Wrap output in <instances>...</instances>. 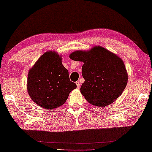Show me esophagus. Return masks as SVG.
I'll use <instances>...</instances> for the list:
<instances>
[{
  "mask_svg": "<svg viewBox=\"0 0 152 152\" xmlns=\"http://www.w3.org/2000/svg\"><path fill=\"white\" fill-rule=\"evenodd\" d=\"M76 85L77 88H78V89H79V88H80V83H79V82H76Z\"/></svg>",
  "mask_w": 152,
  "mask_h": 152,
  "instance_id": "esophagus-1",
  "label": "esophagus"
}]
</instances>
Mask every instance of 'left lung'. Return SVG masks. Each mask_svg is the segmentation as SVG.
<instances>
[{"mask_svg":"<svg viewBox=\"0 0 152 152\" xmlns=\"http://www.w3.org/2000/svg\"><path fill=\"white\" fill-rule=\"evenodd\" d=\"M69 58L84 63L85 79L80 92L92 105L104 107L121 96L127 85L128 75L123 60L104 48L97 46L88 50H76Z\"/></svg>","mask_w":152,"mask_h":152,"instance_id":"left-lung-1","label":"left lung"}]
</instances>
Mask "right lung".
<instances>
[{
    "label": "right lung",
    "instance_id": "obj_1",
    "mask_svg": "<svg viewBox=\"0 0 152 152\" xmlns=\"http://www.w3.org/2000/svg\"><path fill=\"white\" fill-rule=\"evenodd\" d=\"M26 87L34 102L47 110H53L66 102L76 85L69 80L68 70L62 64V56L49 50L29 69Z\"/></svg>",
    "mask_w": 152,
    "mask_h": 152
}]
</instances>
